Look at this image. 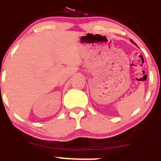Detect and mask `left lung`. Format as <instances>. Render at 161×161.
Listing matches in <instances>:
<instances>
[{
	"label": "left lung",
	"instance_id": "left-lung-1",
	"mask_svg": "<svg viewBox=\"0 0 161 161\" xmlns=\"http://www.w3.org/2000/svg\"><path fill=\"white\" fill-rule=\"evenodd\" d=\"M131 42H132V43H133V44H135V43H134V42H133V41H132V40H131Z\"/></svg>",
	"mask_w": 161,
	"mask_h": 161
}]
</instances>
